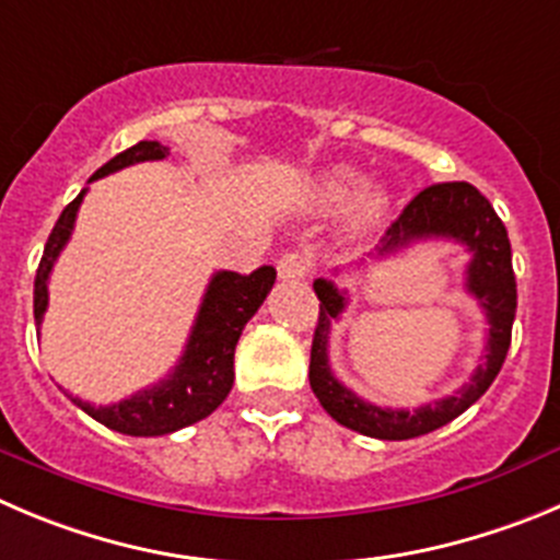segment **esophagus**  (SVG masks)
I'll return each instance as SVG.
<instances>
[{"label":"esophagus","instance_id":"obj_1","mask_svg":"<svg viewBox=\"0 0 560 560\" xmlns=\"http://www.w3.org/2000/svg\"><path fill=\"white\" fill-rule=\"evenodd\" d=\"M310 268H312L310 254H301V250H290V254L281 256L279 265H276V270H279V279H284V281L304 279V276L310 273Z\"/></svg>","mask_w":560,"mask_h":560}]
</instances>
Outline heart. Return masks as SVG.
<instances>
[{"instance_id": "obj_1", "label": "heart", "mask_w": 560, "mask_h": 560, "mask_svg": "<svg viewBox=\"0 0 560 560\" xmlns=\"http://www.w3.org/2000/svg\"><path fill=\"white\" fill-rule=\"evenodd\" d=\"M362 186L364 176L357 168H351V165L328 168L312 185V207L328 212V209H339L345 203H351V209H348V229H351V234L368 232V229H373L384 218L389 198H386L384 190H375V187H365L362 191Z\"/></svg>"}]
</instances>
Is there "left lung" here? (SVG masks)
<instances>
[{"label": "left lung", "mask_w": 560, "mask_h": 560, "mask_svg": "<svg viewBox=\"0 0 560 560\" xmlns=\"http://www.w3.org/2000/svg\"><path fill=\"white\" fill-rule=\"evenodd\" d=\"M442 237L456 240L469 250L464 287L478 301L486 323H489L486 357L475 368L469 384H464L456 395L417 406L415 411L381 409V406L368 404L331 373L328 331H331V323L345 312L348 298L342 290H337L334 281L317 279L315 292L320 298V317H317L315 339H312L310 384L323 409L339 425L364 433V436L389 439V442L422 436V433L436 431L464 415L498 378L511 345V326H514L516 315V279L514 268H511L509 232L489 198L480 196L478 187H472L469 182H442V185L425 187L406 203L398 221L386 229V234L381 237L378 256L398 254L417 240Z\"/></svg>", "instance_id": "1"}]
</instances>
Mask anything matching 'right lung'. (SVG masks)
<instances>
[{
    "label": "right lung",
    "mask_w": 560,
    "mask_h": 560,
    "mask_svg": "<svg viewBox=\"0 0 560 560\" xmlns=\"http://www.w3.org/2000/svg\"><path fill=\"white\" fill-rule=\"evenodd\" d=\"M168 154L165 145L156 140H140L132 149L115 154L113 160L104 162L102 168L91 176V182L102 176L115 174V171L135 165V162L162 160ZM88 190H82L74 201L62 209L46 240L44 256H40L38 273H35V323H44V312L49 306V273L55 268L57 256L66 248L68 237L74 232L77 209ZM276 281V270L270 265L256 268L250 276L232 273V270H218L203 292L201 310H198L196 323H192L190 339L185 345L179 364L168 378L149 386L143 392H135L132 398L118 400L113 406H93L80 398L74 400L85 415L102 425L113 428L127 436H165L179 428L192 425V422L209 417L218 406L226 400L229 389L234 384V348L243 334L245 323L256 315L268 298L270 287Z\"/></svg>",
    "instance_id": "add662e5"
}]
</instances>
